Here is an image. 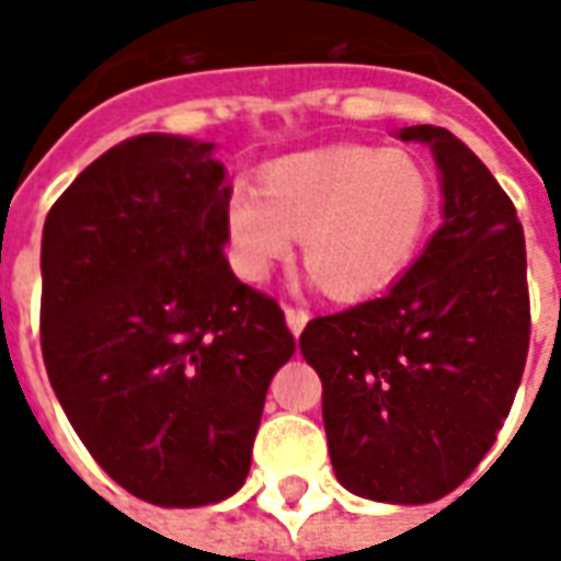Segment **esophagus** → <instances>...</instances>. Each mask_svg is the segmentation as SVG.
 <instances>
[{
    "instance_id": "obj_1",
    "label": "esophagus",
    "mask_w": 561,
    "mask_h": 561,
    "mask_svg": "<svg viewBox=\"0 0 561 561\" xmlns=\"http://www.w3.org/2000/svg\"><path fill=\"white\" fill-rule=\"evenodd\" d=\"M285 321H288V328H291L294 336H300L306 328V321H309V312H306L304 306H285Z\"/></svg>"
}]
</instances>
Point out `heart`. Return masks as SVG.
I'll list each match as a JSON object with an SVG mask.
<instances>
[{"label":"heart","instance_id":"b5f03b06","mask_svg":"<svg viewBox=\"0 0 561 561\" xmlns=\"http://www.w3.org/2000/svg\"><path fill=\"white\" fill-rule=\"evenodd\" d=\"M435 216V183L412 152L324 147L273 161L255 188H233L225 228L249 282L291 255L336 300L381 291L409 267Z\"/></svg>","mask_w":561,"mask_h":561}]
</instances>
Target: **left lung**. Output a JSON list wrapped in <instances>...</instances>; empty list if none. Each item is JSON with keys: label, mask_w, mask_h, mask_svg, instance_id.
<instances>
[{"label": "left lung", "mask_w": 561, "mask_h": 561, "mask_svg": "<svg viewBox=\"0 0 561 561\" xmlns=\"http://www.w3.org/2000/svg\"><path fill=\"white\" fill-rule=\"evenodd\" d=\"M442 171V225L376 300L306 324L333 471L376 502L454 493L493 447L529 354L526 240L517 209L447 128L409 126Z\"/></svg>", "instance_id": "left-lung-1"}]
</instances>
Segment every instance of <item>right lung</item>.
<instances>
[{
  "instance_id": "1",
  "label": "right lung",
  "mask_w": 561,
  "mask_h": 561,
  "mask_svg": "<svg viewBox=\"0 0 561 561\" xmlns=\"http://www.w3.org/2000/svg\"><path fill=\"white\" fill-rule=\"evenodd\" d=\"M231 185L213 144L140 135L59 195L42 237V352L95 462L149 505L243 486L285 312L225 257Z\"/></svg>"
}]
</instances>
